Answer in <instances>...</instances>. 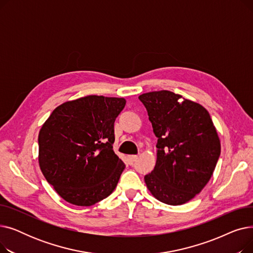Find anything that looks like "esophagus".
I'll return each mask as SVG.
<instances>
[{"mask_svg": "<svg viewBox=\"0 0 253 253\" xmlns=\"http://www.w3.org/2000/svg\"><path fill=\"white\" fill-rule=\"evenodd\" d=\"M137 156H128V162H129V164L130 165H132L133 164L136 160H137Z\"/></svg>", "mask_w": 253, "mask_h": 253, "instance_id": "obj_1", "label": "esophagus"}]
</instances>
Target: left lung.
<instances>
[{
	"label": "left lung",
	"instance_id": "left-lung-1",
	"mask_svg": "<svg viewBox=\"0 0 253 253\" xmlns=\"http://www.w3.org/2000/svg\"><path fill=\"white\" fill-rule=\"evenodd\" d=\"M168 91L139 95L157 141L154 170L144 176L151 194L168 205H181L210 180L220 155V140L208 111Z\"/></svg>",
	"mask_w": 253,
	"mask_h": 253
}]
</instances>
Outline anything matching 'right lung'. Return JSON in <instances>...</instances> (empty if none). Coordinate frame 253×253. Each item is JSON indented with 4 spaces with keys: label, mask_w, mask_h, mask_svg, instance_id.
Segmentation results:
<instances>
[{
    "label": "right lung",
    "mask_w": 253,
    "mask_h": 253,
    "mask_svg": "<svg viewBox=\"0 0 253 253\" xmlns=\"http://www.w3.org/2000/svg\"><path fill=\"white\" fill-rule=\"evenodd\" d=\"M125 104L102 95L65 101L40 129V169L66 202L91 206L116 189L125 165L113 150L114 123Z\"/></svg>",
    "instance_id": "add662e5"
}]
</instances>
